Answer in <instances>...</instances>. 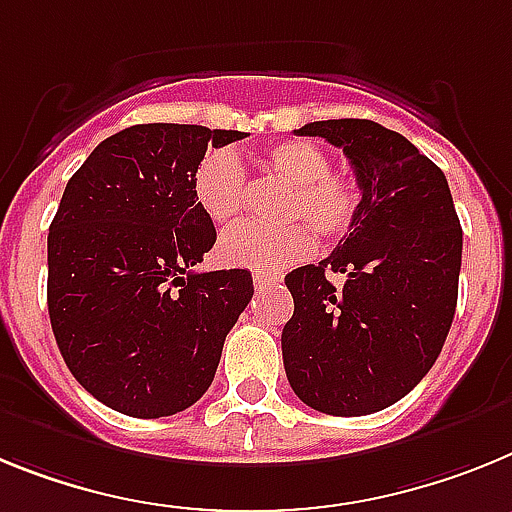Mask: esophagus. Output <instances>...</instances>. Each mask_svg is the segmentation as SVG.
Masks as SVG:
<instances>
[{
	"mask_svg": "<svg viewBox=\"0 0 512 512\" xmlns=\"http://www.w3.org/2000/svg\"><path fill=\"white\" fill-rule=\"evenodd\" d=\"M252 283H255L257 291H262V288H270L278 283V275H270V273H255L252 275Z\"/></svg>",
	"mask_w": 512,
	"mask_h": 512,
	"instance_id": "esophagus-1",
	"label": "esophagus"
}]
</instances>
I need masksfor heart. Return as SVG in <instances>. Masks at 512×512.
Here are the masks:
<instances>
[{"mask_svg": "<svg viewBox=\"0 0 512 512\" xmlns=\"http://www.w3.org/2000/svg\"><path fill=\"white\" fill-rule=\"evenodd\" d=\"M260 164L288 185L281 219L288 224H239L219 242V257L231 268L278 273L314 252L306 226L327 239L345 237L363 206L361 185L348 172L330 170V154L304 139H288L262 149ZM195 206L211 224L237 219L244 201V167L231 149H208L190 177Z\"/></svg>", "mask_w": 512, "mask_h": 512, "instance_id": "heart-1", "label": "heart"}]
</instances>
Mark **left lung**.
I'll return each instance as SVG.
<instances>
[{
  "mask_svg": "<svg viewBox=\"0 0 512 512\" xmlns=\"http://www.w3.org/2000/svg\"><path fill=\"white\" fill-rule=\"evenodd\" d=\"M299 133L340 146L363 206L327 260L286 275L283 366L311 410L371 415L410 394L441 355L459 299V216L441 167L402 133L363 118ZM327 269L346 275L340 289Z\"/></svg>",
  "mask_w": 512,
  "mask_h": 512,
  "instance_id": "left-lung-1",
  "label": "left lung"
}]
</instances>
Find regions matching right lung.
<instances>
[{
    "label": "right lung",
    "instance_id": "1",
    "mask_svg": "<svg viewBox=\"0 0 512 512\" xmlns=\"http://www.w3.org/2000/svg\"><path fill=\"white\" fill-rule=\"evenodd\" d=\"M244 139L180 123L123 128L84 159L48 229V317L74 379L110 410L167 417L206 394L250 270L193 273L216 242L190 177Z\"/></svg>",
    "mask_w": 512,
    "mask_h": 512
}]
</instances>
